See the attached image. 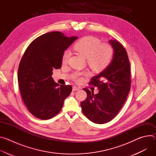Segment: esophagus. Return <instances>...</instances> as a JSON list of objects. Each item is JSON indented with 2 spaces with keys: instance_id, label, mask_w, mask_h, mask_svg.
Returning <instances> with one entry per match:
<instances>
[{
  "instance_id": "34e87169",
  "label": "esophagus",
  "mask_w": 156,
  "mask_h": 156,
  "mask_svg": "<svg viewBox=\"0 0 156 156\" xmlns=\"http://www.w3.org/2000/svg\"><path fill=\"white\" fill-rule=\"evenodd\" d=\"M80 89V87H76V86H73V88H72V90H73V91H75L79 90Z\"/></svg>"
}]
</instances>
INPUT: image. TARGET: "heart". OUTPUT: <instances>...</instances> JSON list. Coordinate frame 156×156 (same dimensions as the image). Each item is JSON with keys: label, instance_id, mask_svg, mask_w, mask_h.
<instances>
[{"label": "heart", "instance_id": "heart-1", "mask_svg": "<svg viewBox=\"0 0 156 156\" xmlns=\"http://www.w3.org/2000/svg\"><path fill=\"white\" fill-rule=\"evenodd\" d=\"M74 49L86 58L88 65L94 71L100 72L105 70L112 62L114 49L108 43H101L99 39L87 36L78 40L73 46ZM70 57L69 51H65L62 55L63 63H67ZM76 81L81 80V74L75 76Z\"/></svg>", "mask_w": 156, "mask_h": 156}]
</instances>
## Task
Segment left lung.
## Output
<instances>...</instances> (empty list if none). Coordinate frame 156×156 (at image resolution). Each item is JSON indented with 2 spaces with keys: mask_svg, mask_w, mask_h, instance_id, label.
<instances>
[{
  "mask_svg": "<svg viewBox=\"0 0 156 156\" xmlns=\"http://www.w3.org/2000/svg\"><path fill=\"white\" fill-rule=\"evenodd\" d=\"M114 52L108 67L93 76L89 84L96 86L99 93L87 88L86 99L81 102L84 115L91 122L105 123L112 120L119 112L130 91V64L127 52L122 44L115 40L109 41Z\"/></svg>",
  "mask_w": 156,
  "mask_h": 156,
  "instance_id": "obj_1",
  "label": "left lung"
}]
</instances>
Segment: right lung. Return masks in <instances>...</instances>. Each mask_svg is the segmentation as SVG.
Segmentation results:
<instances>
[{"label": "right lung", "mask_w": 156, "mask_h": 156, "mask_svg": "<svg viewBox=\"0 0 156 156\" xmlns=\"http://www.w3.org/2000/svg\"><path fill=\"white\" fill-rule=\"evenodd\" d=\"M77 38L60 31L44 34L31 42L21 58L18 70L21 98L29 112L39 119L58 114L72 91L70 85L59 86L52 75L61 67L64 51Z\"/></svg>", "instance_id": "1"}]
</instances>
